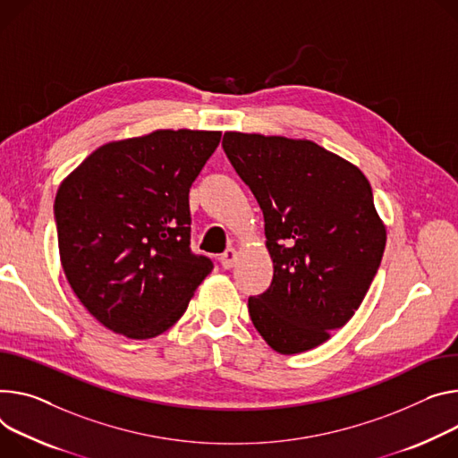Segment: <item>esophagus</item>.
Segmentation results:
<instances>
[{"label":"esophagus","mask_w":458,"mask_h":458,"mask_svg":"<svg viewBox=\"0 0 458 458\" xmlns=\"http://www.w3.org/2000/svg\"><path fill=\"white\" fill-rule=\"evenodd\" d=\"M219 261H221L223 268H232L235 265V261H237V250H235V248H226V252L219 258Z\"/></svg>","instance_id":"1"}]
</instances>
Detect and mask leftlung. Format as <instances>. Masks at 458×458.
I'll use <instances>...</instances> for the list:
<instances>
[{"instance_id":"left-lung-1","label":"left lung","mask_w":458,"mask_h":458,"mask_svg":"<svg viewBox=\"0 0 458 458\" xmlns=\"http://www.w3.org/2000/svg\"><path fill=\"white\" fill-rule=\"evenodd\" d=\"M223 148L258 199L274 277L248 300L279 354L325 344L360 309L387 232L358 165L307 139L226 131Z\"/></svg>"}]
</instances>
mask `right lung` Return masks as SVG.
Listing matches in <instances>:
<instances>
[{
  "instance_id": "right-lung-1",
  "label": "right lung",
  "mask_w": 458,
  "mask_h": 458,
  "mask_svg": "<svg viewBox=\"0 0 458 458\" xmlns=\"http://www.w3.org/2000/svg\"><path fill=\"white\" fill-rule=\"evenodd\" d=\"M221 131L157 130L95 149L62 181L60 263L106 328L149 340L186 312L214 263L190 250L188 193Z\"/></svg>"
}]
</instances>
